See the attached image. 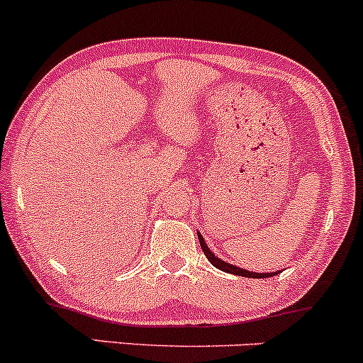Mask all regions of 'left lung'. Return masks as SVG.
Listing matches in <instances>:
<instances>
[{
    "mask_svg": "<svg viewBox=\"0 0 363 363\" xmlns=\"http://www.w3.org/2000/svg\"><path fill=\"white\" fill-rule=\"evenodd\" d=\"M198 240H200V245H201V250H203V253H205V257L208 258V262L210 264H212L213 267H217L218 270H224V272H229V274H234V276H241V277H252V279H264V277H272V276H276V274L274 272H267V274H258V272H250V270H245V269H241V267H236V265H233V264H227V262H224V260H220V258L218 257H215V255L210 252V248L208 246H206V242H205V240H203V236L200 233H198Z\"/></svg>",
    "mask_w": 363,
    "mask_h": 363,
    "instance_id": "8db88e82",
    "label": "left lung"
}]
</instances>
